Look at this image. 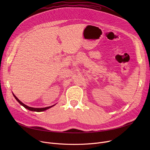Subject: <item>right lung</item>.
Wrapping results in <instances>:
<instances>
[{
	"mask_svg": "<svg viewBox=\"0 0 150 150\" xmlns=\"http://www.w3.org/2000/svg\"><path fill=\"white\" fill-rule=\"evenodd\" d=\"M13 96H14V97L15 98V99L19 103L22 105V106H23V107H24L25 108H26V109H28V110H30V111H35V112H42V111H45V110H47V109H49V108H52V107H53V106H54V105H52V106H48V107H45V108H31V107H29V106H27V105H25V104H23L22 102H21L15 96H14V94H13Z\"/></svg>",
	"mask_w": 150,
	"mask_h": 150,
	"instance_id": "add662e5",
	"label": "right lung"
}]
</instances>
